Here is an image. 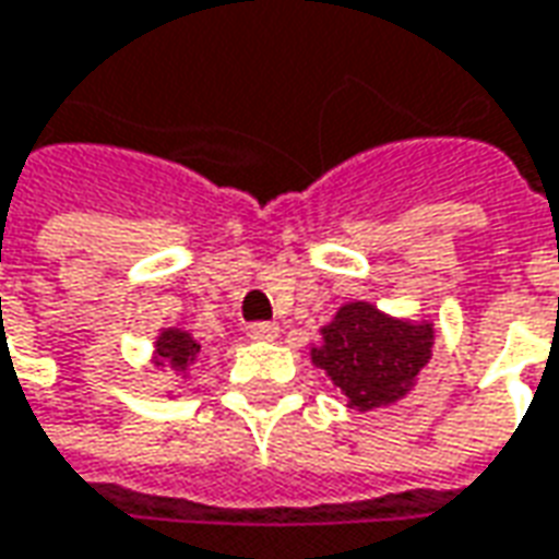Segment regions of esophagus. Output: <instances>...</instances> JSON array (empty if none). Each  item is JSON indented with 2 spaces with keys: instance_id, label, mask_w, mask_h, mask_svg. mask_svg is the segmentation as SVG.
Listing matches in <instances>:
<instances>
[{
  "instance_id": "esophagus-1",
  "label": "esophagus",
  "mask_w": 559,
  "mask_h": 559,
  "mask_svg": "<svg viewBox=\"0 0 559 559\" xmlns=\"http://www.w3.org/2000/svg\"><path fill=\"white\" fill-rule=\"evenodd\" d=\"M250 340H257V343H269V340H275L278 336V324H269V321H257V324H250L248 328Z\"/></svg>"
}]
</instances>
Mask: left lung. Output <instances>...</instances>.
I'll return each instance as SVG.
<instances>
[{
    "label": "left lung",
    "instance_id": "8db88e82",
    "mask_svg": "<svg viewBox=\"0 0 559 559\" xmlns=\"http://www.w3.org/2000/svg\"><path fill=\"white\" fill-rule=\"evenodd\" d=\"M435 324L404 321L379 311L373 302H345L321 343L311 348V364L330 376L343 391L348 407H391L419 379V370L431 360Z\"/></svg>",
    "mask_w": 559,
    "mask_h": 559
}]
</instances>
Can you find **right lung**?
Instances as JSON below:
<instances>
[{"instance_id":"1","label":"right lung","mask_w":559,"mask_h":559,"mask_svg":"<svg viewBox=\"0 0 559 559\" xmlns=\"http://www.w3.org/2000/svg\"><path fill=\"white\" fill-rule=\"evenodd\" d=\"M201 345L192 340V333H186V330L168 328L158 333V340H155V355H152V364L155 367H168L174 373H186L195 358H199Z\"/></svg>"}]
</instances>
